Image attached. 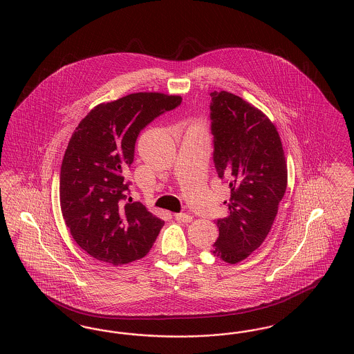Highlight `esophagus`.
Segmentation results:
<instances>
[{
  "instance_id": "esophagus-1",
  "label": "esophagus",
  "mask_w": 354,
  "mask_h": 354,
  "mask_svg": "<svg viewBox=\"0 0 354 354\" xmlns=\"http://www.w3.org/2000/svg\"><path fill=\"white\" fill-rule=\"evenodd\" d=\"M175 219L178 220L179 223H189V221H192V216L188 214H175Z\"/></svg>"
}]
</instances>
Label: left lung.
I'll use <instances>...</instances> for the list:
<instances>
[{"instance_id":"8db88e82","label":"left lung","mask_w":354,"mask_h":354,"mask_svg":"<svg viewBox=\"0 0 354 354\" xmlns=\"http://www.w3.org/2000/svg\"><path fill=\"white\" fill-rule=\"evenodd\" d=\"M209 103L214 163L230 183L228 215L216 220L219 237L212 253L236 264L257 250L270 231L286 194L288 172L281 139L259 109L227 91Z\"/></svg>"}]
</instances>
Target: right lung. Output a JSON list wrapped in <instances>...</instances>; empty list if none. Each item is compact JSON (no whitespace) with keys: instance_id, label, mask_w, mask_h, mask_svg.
Returning <instances> with one entry per match:
<instances>
[{"instance_id":"1","label":"right lung","mask_w":354,"mask_h":354,"mask_svg":"<svg viewBox=\"0 0 354 354\" xmlns=\"http://www.w3.org/2000/svg\"><path fill=\"white\" fill-rule=\"evenodd\" d=\"M180 103L178 95L130 94L95 106L71 135L59 174L61 209L75 243L94 259L120 266L150 252L165 221L133 202L124 175L138 135Z\"/></svg>"}]
</instances>
